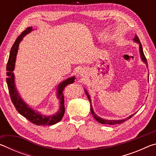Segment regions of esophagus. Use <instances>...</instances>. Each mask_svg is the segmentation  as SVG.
Returning <instances> with one entry per match:
<instances>
[{
    "mask_svg": "<svg viewBox=\"0 0 156 156\" xmlns=\"http://www.w3.org/2000/svg\"><path fill=\"white\" fill-rule=\"evenodd\" d=\"M78 75L80 76H84L86 75V71L84 70V69H80L78 71Z\"/></svg>",
    "mask_w": 156,
    "mask_h": 156,
    "instance_id": "1",
    "label": "esophagus"
}]
</instances>
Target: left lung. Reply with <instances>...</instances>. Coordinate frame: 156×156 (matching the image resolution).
Returning <instances> with one entry per match:
<instances>
[{"mask_svg":"<svg viewBox=\"0 0 156 156\" xmlns=\"http://www.w3.org/2000/svg\"><path fill=\"white\" fill-rule=\"evenodd\" d=\"M133 41L134 43H136L139 44V53H140V58L142 60V61L143 62L145 65H146L147 67H148V64H147V60L146 57H145L144 54V52H143V49H142V44L140 43V41L138 37L137 36V35H135L134 36V38H133ZM149 73H148V80H149ZM84 92H85V94L87 97L88 100H89V102H90V110H91V113L92 115H93V117L95 118V120H97L98 122L101 123V124H103V125H105V124H107V125H115V124H120L123 122H125L126 120H129V118H131L132 116H133L135 113H133V114H131L129 116H128L127 118H124V119H120V120H107V119H104V118H102L99 117L98 115H96V113H95L94 109H93V107H92V105H91V98L90 96H89V94L88 93V91H87V89L85 88H84Z\"/></svg>","mask_w":156,"mask_h":156,"instance_id":"1","label":"left lung"}]
</instances>
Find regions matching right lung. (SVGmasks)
Here are the masks:
<instances>
[{"instance_id":"obj_1","label":"right lung","mask_w":156,"mask_h":156,"mask_svg":"<svg viewBox=\"0 0 156 156\" xmlns=\"http://www.w3.org/2000/svg\"><path fill=\"white\" fill-rule=\"evenodd\" d=\"M34 30L32 27H28L18 37L16 40L14 44H13L11 50H10V54L8 59V62L7 64V83L8 87L10 97H11L12 102L14 104L16 109L20 114L22 115L23 117L27 118L31 122L35 124L38 126L43 125H52L58 123L62 120V118L65 113V105H64V96H63L62 91L64 88L69 84H72L74 82L75 76H71L58 84L56 88V98L59 100L60 107L59 109L56 113H53L51 115H44L38 111L34 110L30 105L26 103L23 100L22 97L18 92L16 88L15 83V75L13 72L15 69L16 60L18 54V47L20 42L23 41L24 37L27 35Z\"/></svg>"}]
</instances>
